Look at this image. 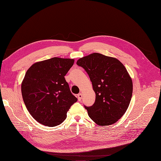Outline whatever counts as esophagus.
<instances>
[{
  "label": "esophagus",
  "mask_w": 161,
  "mask_h": 161,
  "mask_svg": "<svg viewBox=\"0 0 161 161\" xmlns=\"http://www.w3.org/2000/svg\"><path fill=\"white\" fill-rule=\"evenodd\" d=\"M78 98L79 101H80L81 100V98H82V94L81 93H79L78 95Z\"/></svg>",
  "instance_id": "34e87169"
}]
</instances>
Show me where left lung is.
Returning <instances> with one entry per match:
<instances>
[{
    "label": "left lung",
    "mask_w": 161,
    "mask_h": 161,
    "mask_svg": "<svg viewBox=\"0 0 161 161\" xmlns=\"http://www.w3.org/2000/svg\"><path fill=\"white\" fill-rule=\"evenodd\" d=\"M78 66L88 74L96 94L93 105L85 108L95 123L110 125L127 109L132 95V81L118 59L94 53L78 59Z\"/></svg>",
    "instance_id": "obj_1"
}]
</instances>
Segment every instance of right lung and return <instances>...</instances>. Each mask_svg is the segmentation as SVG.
I'll list each match as a JSON object with an SVG mask.
<instances>
[{"label": "right lung", "instance_id": "right-lung-1", "mask_svg": "<svg viewBox=\"0 0 161 161\" xmlns=\"http://www.w3.org/2000/svg\"><path fill=\"white\" fill-rule=\"evenodd\" d=\"M72 58L53 57L33 64L21 83L24 103L32 117L47 126H55L66 118L77 102L64 76L74 64Z\"/></svg>", "mask_w": 161, "mask_h": 161}]
</instances>
